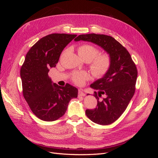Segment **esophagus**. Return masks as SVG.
Wrapping results in <instances>:
<instances>
[{"label":"esophagus","mask_w":158,"mask_h":158,"mask_svg":"<svg viewBox=\"0 0 158 158\" xmlns=\"http://www.w3.org/2000/svg\"><path fill=\"white\" fill-rule=\"evenodd\" d=\"M85 93L83 92L82 89H78V95L79 96H85Z\"/></svg>","instance_id":"esophagus-1"}]
</instances>
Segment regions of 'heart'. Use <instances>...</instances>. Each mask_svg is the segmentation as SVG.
<instances>
[{"instance_id":"obj_1","label":"heart","mask_w":158,"mask_h":158,"mask_svg":"<svg viewBox=\"0 0 158 158\" xmlns=\"http://www.w3.org/2000/svg\"><path fill=\"white\" fill-rule=\"evenodd\" d=\"M78 52L85 61L90 62V71L96 78H102L106 76L111 66V57L107 52L99 54L96 47L84 44L79 46ZM71 79L77 85H82L89 79V75L85 72H74L71 74Z\"/></svg>"}]
</instances>
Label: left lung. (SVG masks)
I'll use <instances>...</instances> for the list:
<instances>
[{"instance_id": "obj_1", "label": "left lung", "mask_w": 158, "mask_h": 158, "mask_svg": "<svg viewBox=\"0 0 158 158\" xmlns=\"http://www.w3.org/2000/svg\"><path fill=\"white\" fill-rule=\"evenodd\" d=\"M92 42L106 51L111 57V66L104 77L95 81L90 87L97 99L96 108L85 110L87 117L101 125H110L121 116L135 92L138 71L128 51L111 36L103 34L80 35L74 40ZM104 94L106 98L99 97Z\"/></svg>"}]
</instances>
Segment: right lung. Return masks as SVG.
Here are the masks:
<instances>
[{
  "instance_id": "right-lung-1",
  "label": "right lung",
  "mask_w": 158,
  "mask_h": 158,
  "mask_svg": "<svg viewBox=\"0 0 158 158\" xmlns=\"http://www.w3.org/2000/svg\"><path fill=\"white\" fill-rule=\"evenodd\" d=\"M77 35L52 33L42 37L27 52L20 69L22 92L31 111L45 121L63 116L70 100L78 96V89L66 84L59 86L48 75L55 67L64 47Z\"/></svg>"
}]
</instances>
